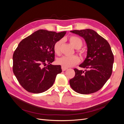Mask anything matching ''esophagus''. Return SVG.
Listing matches in <instances>:
<instances>
[{"instance_id":"1","label":"esophagus","mask_w":124,"mask_h":124,"mask_svg":"<svg viewBox=\"0 0 124 124\" xmlns=\"http://www.w3.org/2000/svg\"><path fill=\"white\" fill-rule=\"evenodd\" d=\"M62 70L63 71H66V70L68 69V68H65V67H62Z\"/></svg>"}]
</instances>
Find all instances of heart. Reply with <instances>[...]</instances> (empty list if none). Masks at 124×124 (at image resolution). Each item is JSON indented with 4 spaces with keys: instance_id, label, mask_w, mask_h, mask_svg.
I'll return each mask as SVG.
<instances>
[{
    "instance_id": "b5f03b06",
    "label": "heart",
    "mask_w": 124,
    "mask_h": 124,
    "mask_svg": "<svg viewBox=\"0 0 124 124\" xmlns=\"http://www.w3.org/2000/svg\"><path fill=\"white\" fill-rule=\"evenodd\" d=\"M69 40L71 44L72 45L77 49L81 48L83 45V41L79 37L75 36H70L69 38ZM62 43L61 40H58L55 43L54 45L53 49L54 52L56 54H59L60 53V50H61V46ZM80 59L77 56H64L58 58L57 60V63L58 65H61L62 67L65 68H68V67H72L76 65L79 62Z\"/></svg>"
}]
</instances>
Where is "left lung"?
Segmentation results:
<instances>
[{"label": "left lung", "instance_id": "8db88e82", "mask_svg": "<svg viewBox=\"0 0 124 124\" xmlns=\"http://www.w3.org/2000/svg\"><path fill=\"white\" fill-rule=\"evenodd\" d=\"M70 32L83 37L87 46V56L79 66L85 71L74 69L75 76L70 80L71 87L81 94L99 91L111 76L114 56L108 41L92 29Z\"/></svg>", "mask_w": 124, "mask_h": 124}]
</instances>
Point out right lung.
<instances>
[{
    "mask_svg": "<svg viewBox=\"0 0 124 124\" xmlns=\"http://www.w3.org/2000/svg\"><path fill=\"white\" fill-rule=\"evenodd\" d=\"M66 33L40 29L18 44L13 55V71L27 92L39 93L47 91L62 72L61 65L51 63L55 58L54 45Z\"/></svg>",
    "mask_w": 124,
    "mask_h": 124,
    "instance_id": "add662e5",
    "label": "right lung"
}]
</instances>
